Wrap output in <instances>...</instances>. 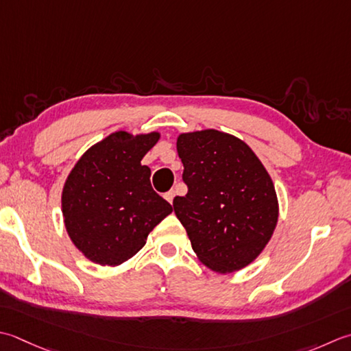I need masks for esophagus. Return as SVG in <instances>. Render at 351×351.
Returning <instances> with one entry per match:
<instances>
[{
  "instance_id": "34e87169",
  "label": "esophagus",
  "mask_w": 351,
  "mask_h": 351,
  "mask_svg": "<svg viewBox=\"0 0 351 351\" xmlns=\"http://www.w3.org/2000/svg\"><path fill=\"white\" fill-rule=\"evenodd\" d=\"M164 197L167 199V201L170 202V204H173V197H175V190H170V191H167L166 195H164Z\"/></svg>"
}]
</instances>
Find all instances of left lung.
Segmentation results:
<instances>
[{
	"label": "left lung",
	"instance_id": "8db88e82",
	"mask_svg": "<svg viewBox=\"0 0 351 351\" xmlns=\"http://www.w3.org/2000/svg\"><path fill=\"white\" fill-rule=\"evenodd\" d=\"M176 147L189 191L173 199V208L191 248L213 271L242 269L276 230L271 176L248 144L215 129L181 134Z\"/></svg>",
	"mask_w": 351,
	"mask_h": 351
}]
</instances>
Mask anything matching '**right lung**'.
Segmentation results:
<instances>
[{
  "instance_id": "1",
  "label": "right lung",
  "mask_w": 351,
  "mask_h": 351,
  "mask_svg": "<svg viewBox=\"0 0 351 351\" xmlns=\"http://www.w3.org/2000/svg\"><path fill=\"white\" fill-rule=\"evenodd\" d=\"M160 134L115 132L88 149L62 191V213L73 243L91 262L117 266L146 243L173 208L150 185L141 160Z\"/></svg>"
}]
</instances>
